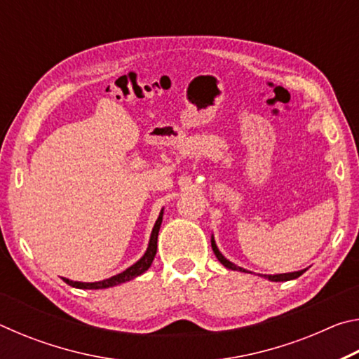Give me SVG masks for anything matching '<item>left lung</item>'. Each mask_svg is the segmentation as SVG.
I'll return each mask as SVG.
<instances>
[{"instance_id":"8db88e82","label":"left lung","mask_w":359,"mask_h":359,"mask_svg":"<svg viewBox=\"0 0 359 359\" xmlns=\"http://www.w3.org/2000/svg\"><path fill=\"white\" fill-rule=\"evenodd\" d=\"M210 242H212V250H214V253H215V257L218 258V261H220V263L224 266V267H228V269H233V271H241V272H248L247 269H244V267H239V266H236L234 263H231L229 259H226L223 257V255L220 253V250H218V247H217V244H215V241H214V238L210 239ZM306 271V269H304ZM304 271H297V272H288V274H276V276H263L264 278H267V280H271V282H287V280H293V278H297L299 276H302L304 274Z\"/></svg>"}]
</instances>
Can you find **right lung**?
I'll list each match as a JSON object with an SVG mask.
<instances>
[{
    "instance_id": "1",
    "label": "right lung",
    "mask_w": 359,
    "mask_h": 359,
    "mask_svg": "<svg viewBox=\"0 0 359 359\" xmlns=\"http://www.w3.org/2000/svg\"><path fill=\"white\" fill-rule=\"evenodd\" d=\"M161 222H163V209L160 212V217H158V220L155 222V226L151 229V234H150V241H149V247H147V252L144 253V257L136 261L135 264L130 266L128 269L120 272V274L114 276L111 278H106V280H101V282H93V283H85V282H72L69 278H63V280L71 285V287L74 288H83V290H101V288H109V287H115V285H120V283H125V282H130L133 278H136L137 276L144 274L145 271L149 269L151 261H154L155 255H156V242H158V233H160V226H161Z\"/></svg>"
}]
</instances>
